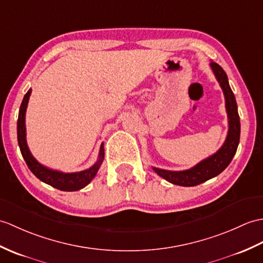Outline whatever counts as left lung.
<instances>
[{
    "label": "left lung",
    "instance_id": "8db88e82",
    "mask_svg": "<svg viewBox=\"0 0 263 263\" xmlns=\"http://www.w3.org/2000/svg\"><path fill=\"white\" fill-rule=\"evenodd\" d=\"M211 68L219 83V86L222 87L225 97V107H227L229 119L228 137L221 149L191 169L181 170V172H172V170L152 167V169L163 179L175 185L184 187L196 186L219 175L233 159L240 142V117L237 113L235 96L230 87L228 75L222 67L216 63L212 62Z\"/></svg>",
    "mask_w": 263,
    "mask_h": 263
}]
</instances>
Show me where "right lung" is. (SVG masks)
Returning a JSON list of instances; mask_svg holds the SVG:
<instances>
[{"label":"right lung","mask_w":263,"mask_h":263,"mask_svg":"<svg viewBox=\"0 0 263 263\" xmlns=\"http://www.w3.org/2000/svg\"><path fill=\"white\" fill-rule=\"evenodd\" d=\"M30 95H31V88L27 91V94L23 97L19 111V118H17V143H19L22 157L27 166L36 178H39L41 181L46 182L48 185L59 189V191L76 192L87 186L96 176L104 160V144L102 143L101 145L99 160L96 161L94 166H91L86 170H83V172L62 173L58 172V170H52L42 166L31 155L26 139V111Z\"/></svg>","instance_id":"right-lung-1"}]
</instances>
